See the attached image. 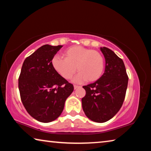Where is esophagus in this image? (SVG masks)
<instances>
[{
  "label": "esophagus",
  "mask_w": 151,
  "mask_h": 151,
  "mask_svg": "<svg viewBox=\"0 0 151 151\" xmlns=\"http://www.w3.org/2000/svg\"><path fill=\"white\" fill-rule=\"evenodd\" d=\"M78 88H81L80 86H76V85H74V88H75V90H76V89H77Z\"/></svg>",
  "instance_id": "esophagus-1"
}]
</instances>
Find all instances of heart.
I'll return each mask as SVG.
<instances>
[{
    "mask_svg": "<svg viewBox=\"0 0 151 151\" xmlns=\"http://www.w3.org/2000/svg\"><path fill=\"white\" fill-rule=\"evenodd\" d=\"M65 58L55 57L52 60L53 69L64 79L68 80L76 72L79 73L73 79L75 83H82L88 80L94 82L101 77L104 62L99 51L82 46H72L63 52Z\"/></svg>",
    "mask_w": 151,
    "mask_h": 151,
    "instance_id": "heart-1",
    "label": "heart"
}]
</instances>
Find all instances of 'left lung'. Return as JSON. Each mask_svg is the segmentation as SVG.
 <instances>
[{"label": "left lung", "mask_w": 151, "mask_h": 151, "mask_svg": "<svg viewBox=\"0 0 151 151\" xmlns=\"http://www.w3.org/2000/svg\"><path fill=\"white\" fill-rule=\"evenodd\" d=\"M100 49L105 58V70L99 80L83 86L86 95L82 99V106L89 119L102 123L111 119L121 108L129 78L121 58L108 48Z\"/></svg>", "instance_id": "left-lung-1"}]
</instances>
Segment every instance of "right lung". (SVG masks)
Segmentation results:
<instances>
[{
    "label": "right lung",
    "mask_w": 151,
    "mask_h": 151,
    "mask_svg": "<svg viewBox=\"0 0 151 151\" xmlns=\"http://www.w3.org/2000/svg\"><path fill=\"white\" fill-rule=\"evenodd\" d=\"M62 47L43 45L22 64L19 78L20 98L28 113L39 122L57 119L74 90L72 84L58 75L52 66V58Z\"/></svg>",
    "instance_id": "right-lung-1"
}]
</instances>
